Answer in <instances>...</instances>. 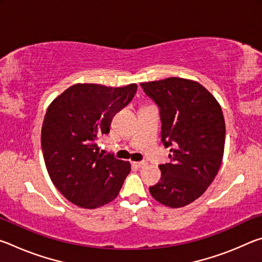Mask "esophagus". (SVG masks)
Listing matches in <instances>:
<instances>
[{
  "label": "esophagus",
  "mask_w": 262,
  "mask_h": 262,
  "mask_svg": "<svg viewBox=\"0 0 262 262\" xmlns=\"http://www.w3.org/2000/svg\"><path fill=\"white\" fill-rule=\"evenodd\" d=\"M133 165L140 168V167H143L147 165V162H133Z\"/></svg>",
  "instance_id": "34e87169"
}]
</instances>
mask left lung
Listing matches in <instances>:
<instances>
[{"mask_svg": "<svg viewBox=\"0 0 262 262\" xmlns=\"http://www.w3.org/2000/svg\"><path fill=\"white\" fill-rule=\"evenodd\" d=\"M161 110L162 141L171 162L158 165L162 177L149 187L162 205L181 208L206 192L224 155L225 122L217 99L196 81L168 77L141 83Z\"/></svg>", "mask_w": 262, "mask_h": 262, "instance_id": "8db88e82", "label": "left lung"}]
</instances>
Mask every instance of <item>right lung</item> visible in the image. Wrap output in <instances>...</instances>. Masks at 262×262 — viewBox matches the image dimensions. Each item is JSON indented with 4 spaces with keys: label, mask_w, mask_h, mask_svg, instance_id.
I'll use <instances>...</instances> for the list:
<instances>
[{
    "label": "right lung",
    "mask_w": 262,
    "mask_h": 262,
    "mask_svg": "<svg viewBox=\"0 0 262 262\" xmlns=\"http://www.w3.org/2000/svg\"><path fill=\"white\" fill-rule=\"evenodd\" d=\"M135 83L112 88L77 83L52 101L41 128L43 161L52 183L78 207L96 209L118 196L130 163L99 152L98 139L130 103Z\"/></svg>",
    "instance_id": "right-lung-1"
}]
</instances>
